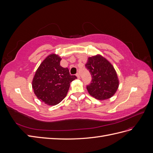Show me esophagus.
Listing matches in <instances>:
<instances>
[{"label": "esophagus", "instance_id": "34e87169", "mask_svg": "<svg viewBox=\"0 0 153 153\" xmlns=\"http://www.w3.org/2000/svg\"><path fill=\"white\" fill-rule=\"evenodd\" d=\"M76 76H77V78H80V74H79V73H78L76 74Z\"/></svg>", "mask_w": 153, "mask_h": 153}]
</instances>
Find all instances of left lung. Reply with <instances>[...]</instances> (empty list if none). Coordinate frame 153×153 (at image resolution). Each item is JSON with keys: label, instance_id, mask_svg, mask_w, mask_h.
Segmentation results:
<instances>
[{"label": "left lung", "instance_id": "1", "mask_svg": "<svg viewBox=\"0 0 153 153\" xmlns=\"http://www.w3.org/2000/svg\"><path fill=\"white\" fill-rule=\"evenodd\" d=\"M85 68L92 77L87 89L90 95L99 100L111 98L118 89L116 71L107 60L101 55L88 58Z\"/></svg>", "mask_w": 153, "mask_h": 153}]
</instances>
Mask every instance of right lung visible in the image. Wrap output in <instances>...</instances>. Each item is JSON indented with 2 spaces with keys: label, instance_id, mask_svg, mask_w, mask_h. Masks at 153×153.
Here are the masks:
<instances>
[{
  "label": "right lung",
  "instance_id": "add662e5",
  "mask_svg": "<svg viewBox=\"0 0 153 153\" xmlns=\"http://www.w3.org/2000/svg\"><path fill=\"white\" fill-rule=\"evenodd\" d=\"M61 59L55 54L46 58L37 69L32 88L39 100L48 105H55L65 98L70 83L77 77L69 74L68 68L60 65Z\"/></svg>",
  "mask_w": 153,
  "mask_h": 153
}]
</instances>
